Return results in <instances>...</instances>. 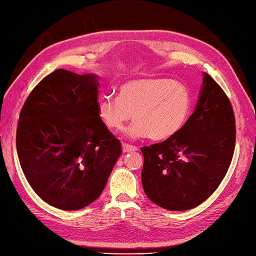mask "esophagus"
Masks as SVG:
<instances>
[{
    "label": "esophagus",
    "mask_w": 256,
    "mask_h": 256,
    "mask_svg": "<svg viewBox=\"0 0 256 256\" xmlns=\"http://www.w3.org/2000/svg\"><path fill=\"white\" fill-rule=\"evenodd\" d=\"M137 147L128 144H122V152L124 153H132V152H136Z\"/></svg>",
    "instance_id": "esophagus-1"
}]
</instances>
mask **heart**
<instances>
[{"label":"heart","instance_id":"1","mask_svg":"<svg viewBox=\"0 0 256 256\" xmlns=\"http://www.w3.org/2000/svg\"><path fill=\"white\" fill-rule=\"evenodd\" d=\"M191 106V92L183 83L162 78H137L121 84L118 96H103L98 103V116L114 132L122 130L134 116L136 121L126 136L164 140L184 126Z\"/></svg>","mask_w":256,"mask_h":256}]
</instances>
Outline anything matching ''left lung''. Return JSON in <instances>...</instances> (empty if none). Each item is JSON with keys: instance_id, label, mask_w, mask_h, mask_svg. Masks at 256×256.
Masks as SVG:
<instances>
[{"instance_id": "left-lung-1", "label": "left lung", "mask_w": 256, "mask_h": 256, "mask_svg": "<svg viewBox=\"0 0 256 256\" xmlns=\"http://www.w3.org/2000/svg\"><path fill=\"white\" fill-rule=\"evenodd\" d=\"M235 116L222 88L204 73L194 112L176 135L142 147V183L160 207L183 212L212 196L230 168L235 150Z\"/></svg>"}]
</instances>
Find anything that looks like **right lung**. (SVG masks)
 Returning <instances> with one entry per match:
<instances>
[{
    "instance_id": "1",
    "label": "right lung",
    "mask_w": 256,
    "mask_h": 256,
    "mask_svg": "<svg viewBox=\"0 0 256 256\" xmlns=\"http://www.w3.org/2000/svg\"><path fill=\"white\" fill-rule=\"evenodd\" d=\"M98 76L56 70L26 98L16 128L24 176L44 202L78 210L102 194L121 154L98 116Z\"/></svg>"
}]
</instances>
